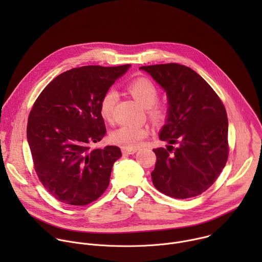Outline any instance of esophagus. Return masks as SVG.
Segmentation results:
<instances>
[{
    "instance_id": "34e87169",
    "label": "esophagus",
    "mask_w": 262,
    "mask_h": 262,
    "mask_svg": "<svg viewBox=\"0 0 262 262\" xmlns=\"http://www.w3.org/2000/svg\"><path fill=\"white\" fill-rule=\"evenodd\" d=\"M138 149L136 148H125V147H122V152L124 155H134L137 152Z\"/></svg>"
}]
</instances>
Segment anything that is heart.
I'll use <instances>...</instances> for the list:
<instances>
[{
    "label": "heart",
    "mask_w": 262,
    "mask_h": 262,
    "mask_svg": "<svg viewBox=\"0 0 262 262\" xmlns=\"http://www.w3.org/2000/svg\"><path fill=\"white\" fill-rule=\"evenodd\" d=\"M127 90L138 101L148 107V115L151 120L161 122L167 117L168 107L165 104L157 102L160 96V90L151 80L138 78L128 84ZM118 99L119 95L115 90H108L102 96L99 108L100 115L105 121L111 122L113 120L114 110ZM149 133L150 130L146 125H123L112 133L111 140L125 148H138L149 136Z\"/></svg>",
    "instance_id": "heart-1"
}]
</instances>
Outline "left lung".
<instances>
[{
    "mask_svg": "<svg viewBox=\"0 0 262 262\" xmlns=\"http://www.w3.org/2000/svg\"><path fill=\"white\" fill-rule=\"evenodd\" d=\"M165 89L169 108L160 134L152 182L163 194L186 199L205 192L225 167L228 118L222 100L192 68L177 63L141 66ZM173 143H178L173 147Z\"/></svg>",
    "mask_w": 262,
    "mask_h": 262,
    "instance_id": "1",
    "label": "left lung"
}]
</instances>
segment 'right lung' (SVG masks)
Wrapping results in <instances>:
<instances>
[{"label":"right lung","instance_id":"1","mask_svg":"<svg viewBox=\"0 0 262 262\" xmlns=\"http://www.w3.org/2000/svg\"><path fill=\"white\" fill-rule=\"evenodd\" d=\"M129 66L72 68L56 77L35 100L27 139L35 172L58 201L88 205L107 189L121 150L91 145L105 135L100 100Z\"/></svg>","mask_w":262,"mask_h":262}]
</instances>
